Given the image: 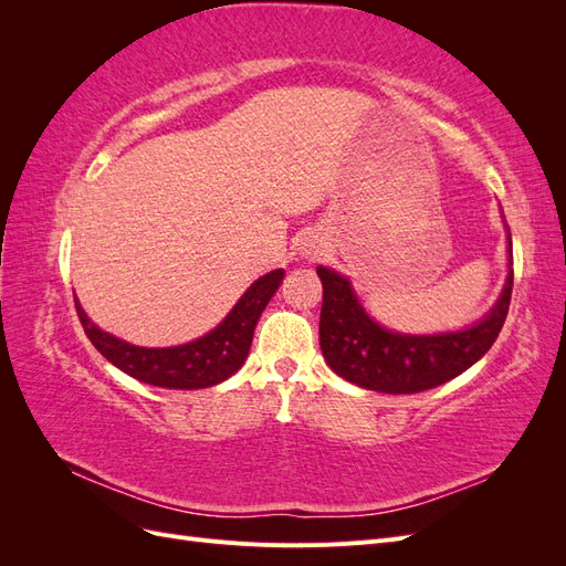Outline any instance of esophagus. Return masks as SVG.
<instances>
[{
  "mask_svg": "<svg viewBox=\"0 0 566 566\" xmlns=\"http://www.w3.org/2000/svg\"><path fill=\"white\" fill-rule=\"evenodd\" d=\"M302 254L310 256V260H316V256L321 254V248L316 243H304L302 245Z\"/></svg>",
  "mask_w": 566,
  "mask_h": 566,
  "instance_id": "esophagus-1",
  "label": "esophagus"
}]
</instances>
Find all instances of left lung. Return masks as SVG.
Masks as SVG:
<instances>
[{
  "instance_id": "left-lung-1",
  "label": "left lung",
  "mask_w": 566,
  "mask_h": 566,
  "mask_svg": "<svg viewBox=\"0 0 566 566\" xmlns=\"http://www.w3.org/2000/svg\"><path fill=\"white\" fill-rule=\"evenodd\" d=\"M316 273L323 283L318 339L325 361L352 385L385 394L432 389L476 364L491 349L507 318L515 276L510 269L499 302L472 328L403 335L375 323L358 302L352 283L337 271L318 266Z\"/></svg>"
}]
</instances>
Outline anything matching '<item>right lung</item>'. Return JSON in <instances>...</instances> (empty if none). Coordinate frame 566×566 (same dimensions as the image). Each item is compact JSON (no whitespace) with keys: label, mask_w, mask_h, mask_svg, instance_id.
Wrapping results in <instances>:
<instances>
[{"label":"right lung","mask_w":566,"mask_h":566,"mask_svg":"<svg viewBox=\"0 0 566 566\" xmlns=\"http://www.w3.org/2000/svg\"><path fill=\"white\" fill-rule=\"evenodd\" d=\"M281 281L283 269L256 279L214 331L179 347L148 349L129 345V342L117 339L94 325L77 300L75 310L92 345L132 378L165 389H205L224 382L245 364L254 325Z\"/></svg>","instance_id":"obj_1"}]
</instances>
